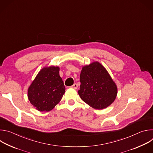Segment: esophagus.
<instances>
[{"label": "esophagus", "instance_id": "34e87169", "mask_svg": "<svg viewBox=\"0 0 153 153\" xmlns=\"http://www.w3.org/2000/svg\"><path fill=\"white\" fill-rule=\"evenodd\" d=\"M71 87V88H74V89H77L78 86H77V83H74Z\"/></svg>", "mask_w": 153, "mask_h": 153}]
</instances>
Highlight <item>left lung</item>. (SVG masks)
Instances as JSON below:
<instances>
[{"instance_id": "left-lung-1", "label": "left lung", "mask_w": 153, "mask_h": 153, "mask_svg": "<svg viewBox=\"0 0 153 153\" xmlns=\"http://www.w3.org/2000/svg\"><path fill=\"white\" fill-rule=\"evenodd\" d=\"M80 81L78 94L92 108L102 110L114 101L117 94V86L100 63L94 62L83 67Z\"/></svg>"}]
</instances>
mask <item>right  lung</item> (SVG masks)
Listing matches in <instances>:
<instances>
[{"mask_svg": "<svg viewBox=\"0 0 153 153\" xmlns=\"http://www.w3.org/2000/svg\"><path fill=\"white\" fill-rule=\"evenodd\" d=\"M65 87L57 67H45L38 73L30 86L28 97L39 111H49L60 101Z\"/></svg>", "mask_w": 153, "mask_h": 153, "instance_id": "add662e5", "label": "right lung"}]
</instances>
